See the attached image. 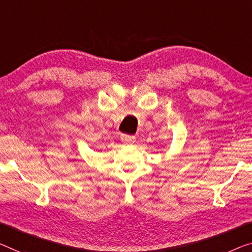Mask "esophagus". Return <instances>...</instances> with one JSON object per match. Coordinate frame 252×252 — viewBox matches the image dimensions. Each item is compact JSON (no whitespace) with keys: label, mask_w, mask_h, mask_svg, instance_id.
<instances>
[{"label":"esophagus","mask_w":252,"mask_h":252,"mask_svg":"<svg viewBox=\"0 0 252 252\" xmlns=\"http://www.w3.org/2000/svg\"><path fill=\"white\" fill-rule=\"evenodd\" d=\"M122 141L124 142V144L131 145L135 143V136H130V135H123Z\"/></svg>","instance_id":"esophagus-1"}]
</instances>
